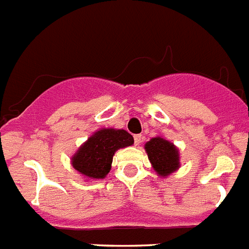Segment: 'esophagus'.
I'll return each mask as SVG.
<instances>
[{
    "instance_id": "esophagus-1",
    "label": "esophagus",
    "mask_w": 249,
    "mask_h": 249,
    "mask_svg": "<svg viewBox=\"0 0 249 249\" xmlns=\"http://www.w3.org/2000/svg\"><path fill=\"white\" fill-rule=\"evenodd\" d=\"M142 138H143V137H142L141 135H136L135 136V144H136V146H137V144H140L141 142H142Z\"/></svg>"
}]
</instances>
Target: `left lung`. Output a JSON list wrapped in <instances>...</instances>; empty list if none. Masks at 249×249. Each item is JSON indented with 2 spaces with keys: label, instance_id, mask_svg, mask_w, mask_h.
<instances>
[{
  "label": "left lung",
  "instance_id": "obj_1",
  "mask_svg": "<svg viewBox=\"0 0 249 249\" xmlns=\"http://www.w3.org/2000/svg\"><path fill=\"white\" fill-rule=\"evenodd\" d=\"M148 160L160 177H168L181 167L179 149L162 136L151 138L144 144Z\"/></svg>",
  "mask_w": 249,
  "mask_h": 249
}]
</instances>
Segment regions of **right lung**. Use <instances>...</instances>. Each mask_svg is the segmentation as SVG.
I'll return each instance as SVG.
<instances>
[{
  "label": "right lung",
  "mask_w": 249,
  "mask_h": 249,
  "mask_svg": "<svg viewBox=\"0 0 249 249\" xmlns=\"http://www.w3.org/2000/svg\"><path fill=\"white\" fill-rule=\"evenodd\" d=\"M135 143L124 129L100 128L83 142L71 157V164L85 178L103 179L111 171L114 153Z\"/></svg>",
  "instance_id": "1"
}]
</instances>
